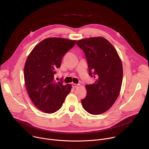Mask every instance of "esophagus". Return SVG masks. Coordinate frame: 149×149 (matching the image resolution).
Here are the masks:
<instances>
[{
  "label": "esophagus",
  "instance_id": "esophagus-1",
  "mask_svg": "<svg viewBox=\"0 0 149 149\" xmlns=\"http://www.w3.org/2000/svg\"><path fill=\"white\" fill-rule=\"evenodd\" d=\"M79 86V84H72V87H73V88H77V87H78Z\"/></svg>",
  "mask_w": 149,
  "mask_h": 149
}]
</instances>
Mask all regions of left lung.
<instances>
[{
    "instance_id": "1",
    "label": "left lung",
    "mask_w": 149,
    "mask_h": 149,
    "mask_svg": "<svg viewBox=\"0 0 149 149\" xmlns=\"http://www.w3.org/2000/svg\"><path fill=\"white\" fill-rule=\"evenodd\" d=\"M77 45L85 53L89 75L96 78L94 84L86 86L87 94L82 105L90 114H101L110 109L119 96L123 65L116 49L103 37L79 40Z\"/></svg>"
}]
</instances>
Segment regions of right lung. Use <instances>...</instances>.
<instances>
[{
  "label": "right lung",
  "mask_w": 149,
  "mask_h": 149,
  "mask_svg": "<svg viewBox=\"0 0 149 149\" xmlns=\"http://www.w3.org/2000/svg\"><path fill=\"white\" fill-rule=\"evenodd\" d=\"M76 40L48 38L36 45L26 59L24 80L29 95L38 109L53 113L62 107L71 89V84L56 82L54 75L61 66L65 54L75 45Z\"/></svg>",
  "instance_id": "1"
}]
</instances>
